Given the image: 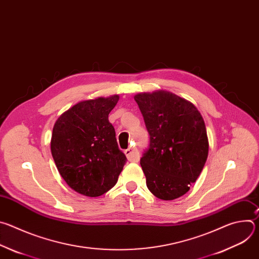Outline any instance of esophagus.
Wrapping results in <instances>:
<instances>
[{
  "mask_svg": "<svg viewBox=\"0 0 259 259\" xmlns=\"http://www.w3.org/2000/svg\"><path fill=\"white\" fill-rule=\"evenodd\" d=\"M125 155L127 157V159L130 162H138L139 161V153L134 147H129L125 151Z\"/></svg>",
  "mask_w": 259,
  "mask_h": 259,
  "instance_id": "34e87169",
  "label": "esophagus"
}]
</instances>
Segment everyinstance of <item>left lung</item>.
I'll list each match as a JSON object with an SVG mask.
<instances>
[{
  "label": "left lung",
  "instance_id": "obj_1",
  "mask_svg": "<svg viewBox=\"0 0 259 259\" xmlns=\"http://www.w3.org/2000/svg\"><path fill=\"white\" fill-rule=\"evenodd\" d=\"M134 99L151 136L140 159L147 189L161 200L177 199L190 191L208 157L203 117L192 102L169 91L138 93Z\"/></svg>",
  "mask_w": 259,
  "mask_h": 259
}]
</instances>
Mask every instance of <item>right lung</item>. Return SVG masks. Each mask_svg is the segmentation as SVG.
Masks as SVG:
<instances>
[{
    "label": "right lung",
    "instance_id": "obj_1",
    "mask_svg": "<svg viewBox=\"0 0 259 259\" xmlns=\"http://www.w3.org/2000/svg\"><path fill=\"white\" fill-rule=\"evenodd\" d=\"M119 95L80 101L55 122L51 153L67 186L87 197L112 189L126 163L114 126L108 121Z\"/></svg>",
    "mask_w": 259,
    "mask_h": 259
}]
</instances>
